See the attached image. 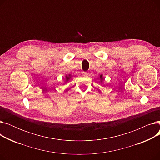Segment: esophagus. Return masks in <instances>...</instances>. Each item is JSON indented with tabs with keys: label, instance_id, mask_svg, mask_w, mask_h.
<instances>
[{
	"label": "esophagus",
	"instance_id": "esophagus-1",
	"mask_svg": "<svg viewBox=\"0 0 160 160\" xmlns=\"http://www.w3.org/2000/svg\"><path fill=\"white\" fill-rule=\"evenodd\" d=\"M83 73L84 75H88V74H89L88 72H83Z\"/></svg>",
	"mask_w": 160,
	"mask_h": 160
}]
</instances>
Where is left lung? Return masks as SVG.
<instances>
[{"label": "left lung", "mask_w": 160, "mask_h": 160, "mask_svg": "<svg viewBox=\"0 0 160 160\" xmlns=\"http://www.w3.org/2000/svg\"><path fill=\"white\" fill-rule=\"evenodd\" d=\"M99 79L100 80V82H103V80H104V78H103V76H102V74H100V75Z\"/></svg>", "instance_id": "8db88e82"}]
</instances>
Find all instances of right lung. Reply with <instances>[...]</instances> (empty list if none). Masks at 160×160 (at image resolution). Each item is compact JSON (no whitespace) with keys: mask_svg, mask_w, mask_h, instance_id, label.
<instances>
[{"mask_svg":"<svg viewBox=\"0 0 160 160\" xmlns=\"http://www.w3.org/2000/svg\"><path fill=\"white\" fill-rule=\"evenodd\" d=\"M71 74H68V75H66V76H65V78H66V79H65V83L68 82V81L71 79Z\"/></svg>","mask_w":160,"mask_h":160,"instance_id":"right-lung-1","label":"right lung"}]
</instances>
